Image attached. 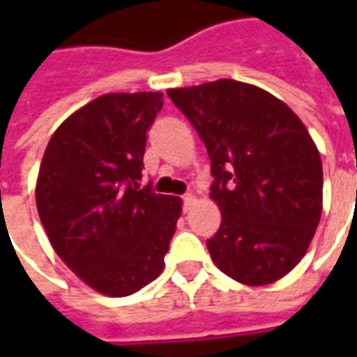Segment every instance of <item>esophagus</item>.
I'll list each match as a JSON object with an SVG mask.
<instances>
[{
    "instance_id": "obj_1",
    "label": "esophagus",
    "mask_w": 357,
    "mask_h": 357,
    "mask_svg": "<svg viewBox=\"0 0 357 357\" xmlns=\"http://www.w3.org/2000/svg\"><path fill=\"white\" fill-rule=\"evenodd\" d=\"M181 201H183V208L189 210V206L195 202V195L193 193H185L181 197Z\"/></svg>"
}]
</instances>
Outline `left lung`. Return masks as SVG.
Listing matches in <instances>:
<instances>
[{"mask_svg": "<svg viewBox=\"0 0 357 357\" xmlns=\"http://www.w3.org/2000/svg\"><path fill=\"white\" fill-rule=\"evenodd\" d=\"M206 145L222 224L206 247L218 268L260 287L306 255L321 218L323 168L306 126L283 101L235 80L168 89Z\"/></svg>", "mask_w": 357, "mask_h": 357, "instance_id": "obj_1", "label": "left lung"}]
</instances>
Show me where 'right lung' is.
<instances>
[{
	"label": "right lung",
	"instance_id": "right-lung-1",
	"mask_svg": "<svg viewBox=\"0 0 357 357\" xmlns=\"http://www.w3.org/2000/svg\"><path fill=\"white\" fill-rule=\"evenodd\" d=\"M162 93H109L76 110L45 149L36 204L61 260L91 289L133 294L160 275L181 201L139 187Z\"/></svg>",
	"mask_w": 357,
	"mask_h": 357
}]
</instances>
